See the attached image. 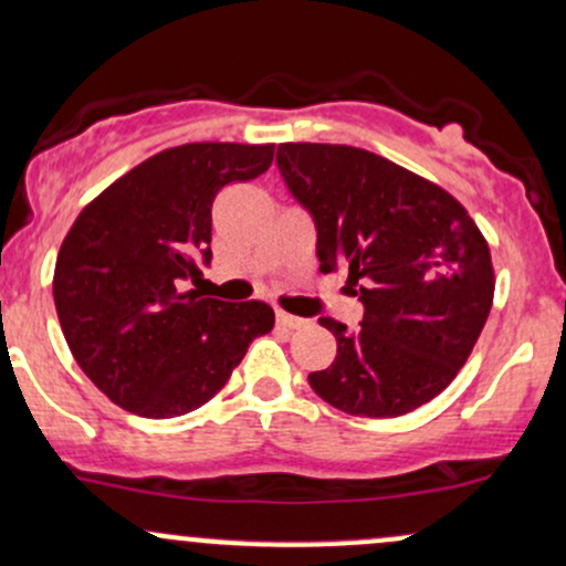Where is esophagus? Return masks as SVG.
<instances>
[{
	"label": "esophagus",
	"mask_w": 566,
	"mask_h": 566,
	"mask_svg": "<svg viewBox=\"0 0 566 566\" xmlns=\"http://www.w3.org/2000/svg\"><path fill=\"white\" fill-rule=\"evenodd\" d=\"M276 325L287 327V331H301V327L308 325V322L301 319V316L287 314V312H276Z\"/></svg>",
	"instance_id": "esophagus-1"
}]
</instances>
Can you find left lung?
Instances as JSON below:
<instances>
[{
    "label": "left lung",
    "mask_w": 566,
    "mask_h": 566,
    "mask_svg": "<svg viewBox=\"0 0 566 566\" xmlns=\"http://www.w3.org/2000/svg\"><path fill=\"white\" fill-rule=\"evenodd\" d=\"M276 164L316 222L319 269H349L365 316H325L338 354L308 384L349 416L424 406L468 363L494 301V265L468 209L430 179L349 145L284 142Z\"/></svg>",
    "instance_id": "left-lung-1"
}]
</instances>
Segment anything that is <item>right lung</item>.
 <instances>
[{"label": "right lung", "instance_id": "add662e5", "mask_svg": "<svg viewBox=\"0 0 566 566\" xmlns=\"http://www.w3.org/2000/svg\"><path fill=\"white\" fill-rule=\"evenodd\" d=\"M273 145L190 142L142 160L77 214L55 258L53 301L83 374L145 419L201 408L226 387L269 303L182 290L212 258V203L269 171Z\"/></svg>", "mask_w": 566, "mask_h": 566}]
</instances>
